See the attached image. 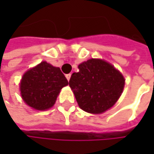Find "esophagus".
<instances>
[{
    "instance_id": "esophagus-1",
    "label": "esophagus",
    "mask_w": 154,
    "mask_h": 154,
    "mask_svg": "<svg viewBox=\"0 0 154 154\" xmlns=\"http://www.w3.org/2000/svg\"><path fill=\"white\" fill-rule=\"evenodd\" d=\"M66 78H67V80L69 81V80H70V78H71V74H66Z\"/></svg>"
}]
</instances>
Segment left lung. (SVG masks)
I'll return each instance as SVG.
<instances>
[{
    "label": "left lung",
    "mask_w": 154,
    "mask_h": 154,
    "mask_svg": "<svg viewBox=\"0 0 154 154\" xmlns=\"http://www.w3.org/2000/svg\"><path fill=\"white\" fill-rule=\"evenodd\" d=\"M69 86L80 109L99 114L112 107L120 98L124 78L111 64L100 59H90L79 65Z\"/></svg>",
    "instance_id": "left-lung-1"
}]
</instances>
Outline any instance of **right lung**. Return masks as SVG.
Here are the masks:
<instances>
[{
  "mask_svg": "<svg viewBox=\"0 0 154 154\" xmlns=\"http://www.w3.org/2000/svg\"><path fill=\"white\" fill-rule=\"evenodd\" d=\"M68 84L60 68L42 62L23 75L21 96L32 108L45 110L54 105L61 89Z\"/></svg>",
  "mask_w": 154,
  "mask_h": 154,
  "instance_id": "1",
  "label": "right lung"
}]
</instances>
